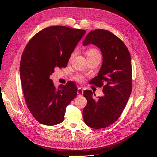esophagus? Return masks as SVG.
I'll return each instance as SVG.
<instances>
[{
    "label": "esophagus",
    "mask_w": 157,
    "mask_h": 157,
    "mask_svg": "<svg viewBox=\"0 0 157 157\" xmlns=\"http://www.w3.org/2000/svg\"><path fill=\"white\" fill-rule=\"evenodd\" d=\"M77 94L78 96H82L83 94V90L81 87L78 88V91H77Z\"/></svg>",
    "instance_id": "esophagus-1"
}]
</instances>
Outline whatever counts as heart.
<instances>
[{
    "mask_svg": "<svg viewBox=\"0 0 157 157\" xmlns=\"http://www.w3.org/2000/svg\"><path fill=\"white\" fill-rule=\"evenodd\" d=\"M75 53H72L71 56V58L74 56ZM86 55H87V58H96V57H101L100 53L96 49V48H89L87 50L86 52ZM76 80H77L79 82H82L84 80V78L81 76V75H76L75 76Z\"/></svg>",
    "mask_w": 157,
    "mask_h": 157,
    "instance_id": "heart-1",
    "label": "heart"
}]
</instances>
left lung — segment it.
Segmentation results:
<instances>
[{"mask_svg": "<svg viewBox=\"0 0 157 157\" xmlns=\"http://www.w3.org/2000/svg\"><path fill=\"white\" fill-rule=\"evenodd\" d=\"M89 44L99 48L102 55V64L98 75L91 82L99 87L104 84V95L95 101L91 91H84L87 104L82 115L87 126L99 129L114 123L127 103L132 89L131 58L124 42L108 30L89 32L82 44L85 47Z\"/></svg>", "mask_w": 157, "mask_h": 157, "instance_id": "1", "label": "left lung"}]
</instances>
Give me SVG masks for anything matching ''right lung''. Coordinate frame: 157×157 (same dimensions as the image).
Wrapping results in <instances>:
<instances>
[{
	"mask_svg": "<svg viewBox=\"0 0 157 157\" xmlns=\"http://www.w3.org/2000/svg\"><path fill=\"white\" fill-rule=\"evenodd\" d=\"M86 30L52 26L37 33L21 55L20 76L27 105L41 124L55 125L64 120L66 107L76 98L71 81L56 87L50 78L56 67H66Z\"/></svg>",
	"mask_w": 157,
	"mask_h": 157,
	"instance_id": "add662e5",
	"label": "right lung"
}]
</instances>
